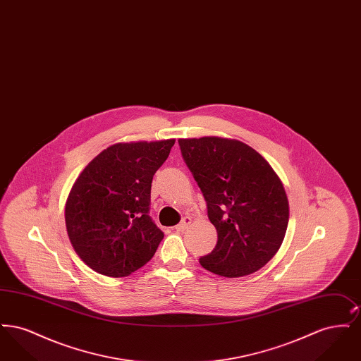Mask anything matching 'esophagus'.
<instances>
[{
  "label": "esophagus",
  "instance_id": "1",
  "mask_svg": "<svg viewBox=\"0 0 361 361\" xmlns=\"http://www.w3.org/2000/svg\"><path fill=\"white\" fill-rule=\"evenodd\" d=\"M190 224V218L185 216L180 224L176 226V231H184L187 227Z\"/></svg>",
  "mask_w": 361,
  "mask_h": 361
}]
</instances>
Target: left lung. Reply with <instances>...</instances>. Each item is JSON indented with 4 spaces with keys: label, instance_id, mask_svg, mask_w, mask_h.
<instances>
[{
    "label": "left lung",
    "instance_id": "obj_1",
    "mask_svg": "<svg viewBox=\"0 0 361 361\" xmlns=\"http://www.w3.org/2000/svg\"><path fill=\"white\" fill-rule=\"evenodd\" d=\"M178 145L218 233L215 249L200 265L224 277L257 272L277 253L288 226V199L279 176L235 139L192 137Z\"/></svg>",
    "mask_w": 361,
    "mask_h": 361
}]
</instances>
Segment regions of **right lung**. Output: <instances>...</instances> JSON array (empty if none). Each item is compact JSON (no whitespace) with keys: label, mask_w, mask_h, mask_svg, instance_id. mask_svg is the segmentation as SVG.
<instances>
[{"label":"right lung","mask_w":361,"mask_h":361,"mask_svg":"<svg viewBox=\"0 0 361 361\" xmlns=\"http://www.w3.org/2000/svg\"><path fill=\"white\" fill-rule=\"evenodd\" d=\"M173 145L174 139L112 145L73 184L65 207L68 235L93 271L124 277L154 256L164 233L149 215L152 181Z\"/></svg>","instance_id":"1"}]
</instances>
